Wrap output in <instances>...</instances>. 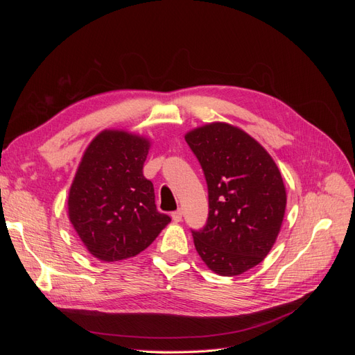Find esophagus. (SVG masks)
Here are the masks:
<instances>
[{
	"label": "esophagus",
	"mask_w": 355,
	"mask_h": 355,
	"mask_svg": "<svg viewBox=\"0 0 355 355\" xmlns=\"http://www.w3.org/2000/svg\"><path fill=\"white\" fill-rule=\"evenodd\" d=\"M171 219H173V222H180L182 220V210L178 209L176 211L171 213Z\"/></svg>",
	"instance_id": "34e87169"
}]
</instances>
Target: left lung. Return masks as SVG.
I'll list each match as a JSON object with an SVG mask.
<instances>
[{
  "label": "left lung",
  "instance_id": "left-lung-1",
  "mask_svg": "<svg viewBox=\"0 0 355 355\" xmlns=\"http://www.w3.org/2000/svg\"><path fill=\"white\" fill-rule=\"evenodd\" d=\"M209 189V218L192 231L213 272L240 275L261 263L280 232L286 188L272 157L241 128L210 123L185 135Z\"/></svg>",
  "mask_w": 355,
  "mask_h": 355
}]
</instances>
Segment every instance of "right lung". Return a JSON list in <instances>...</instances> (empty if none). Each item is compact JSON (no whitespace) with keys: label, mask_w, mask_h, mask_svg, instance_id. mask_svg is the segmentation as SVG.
<instances>
[{"label":"right lung","mask_w":355,"mask_h":355,"mask_svg":"<svg viewBox=\"0 0 355 355\" xmlns=\"http://www.w3.org/2000/svg\"><path fill=\"white\" fill-rule=\"evenodd\" d=\"M148 139L103 130L85 149L68 197L73 230L103 262L145 250L171 220L155 206L154 185L144 176Z\"/></svg>","instance_id":"obj_1"}]
</instances>
